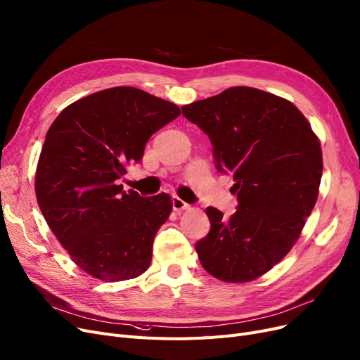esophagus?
Here are the masks:
<instances>
[{
  "mask_svg": "<svg viewBox=\"0 0 360 360\" xmlns=\"http://www.w3.org/2000/svg\"><path fill=\"white\" fill-rule=\"evenodd\" d=\"M172 206H174V210L176 212H182V210H190L191 206L188 205V202H185L182 198H179L178 195H174L172 197Z\"/></svg>",
  "mask_w": 360,
  "mask_h": 360,
  "instance_id": "esophagus-1",
  "label": "esophagus"
}]
</instances>
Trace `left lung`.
Segmentation results:
<instances>
[{
  "mask_svg": "<svg viewBox=\"0 0 360 360\" xmlns=\"http://www.w3.org/2000/svg\"><path fill=\"white\" fill-rule=\"evenodd\" d=\"M182 115L209 135L216 167L232 174L238 200L228 221L206 209L210 231L195 252L214 278L248 283L299 240L319 194L321 143L291 101L256 88L225 89L184 105Z\"/></svg>",
  "mask_w": 360,
  "mask_h": 360,
  "instance_id": "left-lung-1",
  "label": "left lung"
}]
</instances>
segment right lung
<instances>
[{"instance_id":"1","label":"right lung","mask_w":360,"mask_h":360,"mask_svg":"<svg viewBox=\"0 0 360 360\" xmlns=\"http://www.w3.org/2000/svg\"><path fill=\"white\" fill-rule=\"evenodd\" d=\"M181 115L151 94L115 86L68 105L45 136L35 193L46 224L91 276L116 283L144 274L172 212L166 193L141 197L117 185L148 138Z\"/></svg>"}]
</instances>
